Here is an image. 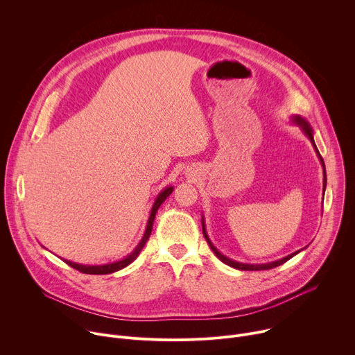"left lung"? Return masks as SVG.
I'll list each match as a JSON object with an SVG mask.
<instances>
[{
  "instance_id": "1",
  "label": "left lung",
  "mask_w": 355,
  "mask_h": 355,
  "mask_svg": "<svg viewBox=\"0 0 355 355\" xmlns=\"http://www.w3.org/2000/svg\"><path fill=\"white\" fill-rule=\"evenodd\" d=\"M296 123H299V125H302L303 126V129H305V133L309 136V139H311V141L313 143V146H315V150H316V153H318V156H319V159H320V162H322V166L324 167V163H323V159H322V156H320V153H319V150H318V147H316V144H315V140H313V135H312V130H311V128H309V125H308V122L305 121V119H302L300 116H295V119H293ZM323 184H324V188H326V170H324V180H323ZM204 223V222H202ZM202 232H204V236H205V239H207V241H208V244H209V247L212 248V251L215 252L216 254V257L222 261V263H225V264H227V266H230V267H233V268H237V270H245V271H261V270H271V268H275V267H278V266H281V264H284V263H286L289 259H292L295 254H297L299 251H296V252H293V254H291V256H288V257H285V259H281V260H278V261H274V263H270V264H261V266H250V264H243V263H236V261H233V260H229L227 257H225V256H222L220 252L214 247V244L211 243V240H209V237H208V234H207V232H205V227H204V225H202Z\"/></svg>"
}]
</instances>
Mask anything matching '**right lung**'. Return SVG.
I'll return each instance as SVG.
<instances>
[{
	"label": "right lung",
	"mask_w": 355,
	"mask_h": 355,
	"mask_svg": "<svg viewBox=\"0 0 355 355\" xmlns=\"http://www.w3.org/2000/svg\"><path fill=\"white\" fill-rule=\"evenodd\" d=\"M171 192H173V187L166 188V189H164L163 192H160V195L157 196L153 208H151V214H150V218H148V222H147V227H146L144 236H143L141 241L139 243V245L135 248V251L132 252L130 256H128L126 259H123V260H121V261H116V263H112V264H107V266H92V267H89V266H80V264H76V263H71V261L64 260L66 264H69L70 267H73L74 270H77V271H80V272H83V274H96V275H101V274H111V272H115V271L122 270V268H125L126 266H129V264L139 256V252L141 251V248L144 247L146 241L148 240L150 233H151V229H153V220H155L156 212H157V209L160 208V205L163 204V202L166 200V198H167Z\"/></svg>",
	"instance_id": "right-lung-1"
}]
</instances>
